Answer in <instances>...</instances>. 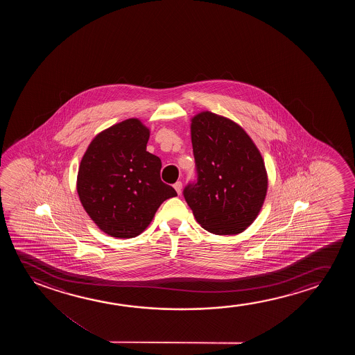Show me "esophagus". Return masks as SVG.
I'll use <instances>...</instances> for the list:
<instances>
[{
    "mask_svg": "<svg viewBox=\"0 0 355 355\" xmlns=\"http://www.w3.org/2000/svg\"><path fill=\"white\" fill-rule=\"evenodd\" d=\"M182 182H175V184H173V188H175V191H177V194L180 195L182 193Z\"/></svg>",
    "mask_w": 355,
    "mask_h": 355,
    "instance_id": "34e87169",
    "label": "esophagus"
}]
</instances>
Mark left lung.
Segmentation results:
<instances>
[{"label":"left lung","instance_id":"1","mask_svg":"<svg viewBox=\"0 0 355 355\" xmlns=\"http://www.w3.org/2000/svg\"><path fill=\"white\" fill-rule=\"evenodd\" d=\"M190 130L196 180L183 190L187 204L209 233H243L267 195L261 153L238 123L214 112L195 115Z\"/></svg>","mask_w":355,"mask_h":355}]
</instances>
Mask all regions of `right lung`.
I'll use <instances>...</instances> for the list:
<instances>
[{
  "label": "right lung",
  "instance_id": "obj_1",
  "mask_svg": "<svg viewBox=\"0 0 355 355\" xmlns=\"http://www.w3.org/2000/svg\"><path fill=\"white\" fill-rule=\"evenodd\" d=\"M150 132L128 119L101 132L88 146L78 173L83 209L114 238H135L165 200L177 195L160 178L161 160L146 151Z\"/></svg>",
  "mask_w": 355,
  "mask_h": 355
}]
</instances>
